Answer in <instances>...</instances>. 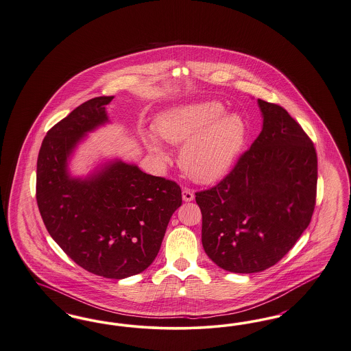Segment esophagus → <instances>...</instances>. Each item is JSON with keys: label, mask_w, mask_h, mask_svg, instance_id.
<instances>
[{"label": "esophagus", "mask_w": 351, "mask_h": 351, "mask_svg": "<svg viewBox=\"0 0 351 351\" xmlns=\"http://www.w3.org/2000/svg\"><path fill=\"white\" fill-rule=\"evenodd\" d=\"M182 198L184 202H191V200H194V198H195L194 191H191L190 189H184L182 191Z\"/></svg>", "instance_id": "esophagus-1"}]
</instances>
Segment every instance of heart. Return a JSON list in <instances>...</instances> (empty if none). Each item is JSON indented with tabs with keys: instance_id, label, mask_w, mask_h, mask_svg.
I'll return each instance as SVG.
<instances>
[{
	"instance_id": "heart-1",
	"label": "heart",
	"mask_w": 351,
	"mask_h": 351,
	"mask_svg": "<svg viewBox=\"0 0 351 351\" xmlns=\"http://www.w3.org/2000/svg\"><path fill=\"white\" fill-rule=\"evenodd\" d=\"M157 134L170 144L186 143L181 151L184 173L195 182L223 178L244 148L246 124L237 114H227L217 101L174 107L161 114ZM145 144L156 156H164L161 144L148 135Z\"/></svg>"
}]
</instances>
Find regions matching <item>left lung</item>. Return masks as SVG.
Segmentation results:
<instances>
[{
	"instance_id": "obj_1",
	"label": "left lung",
	"mask_w": 351,
	"mask_h": 351,
	"mask_svg": "<svg viewBox=\"0 0 351 351\" xmlns=\"http://www.w3.org/2000/svg\"><path fill=\"white\" fill-rule=\"evenodd\" d=\"M263 127L228 174L195 193L202 244L230 273L263 271L283 258L311 223L317 154L302 125L279 105L258 99Z\"/></svg>"
}]
</instances>
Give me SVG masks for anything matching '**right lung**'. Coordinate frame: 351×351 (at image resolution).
I'll use <instances>...</instances> for the list:
<instances>
[{
    "label": "right lung",
    "mask_w": 351,
    "mask_h": 351,
    "mask_svg": "<svg viewBox=\"0 0 351 351\" xmlns=\"http://www.w3.org/2000/svg\"><path fill=\"white\" fill-rule=\"evenodd\" d=\"M111 97H95L56 123L36 164V203L51 237L89 273L123 279L152 263L169 220L182 204L181 187L122 161L73 178L68 158L78 141L108 122Z\"/></svg>",
    "instance_id": "right-lung-1"
}]
</instances>
